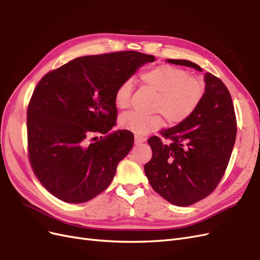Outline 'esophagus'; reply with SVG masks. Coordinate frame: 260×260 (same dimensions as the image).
<instances>
[{
	"mask_svg": "<svg viewBox=\"0 0 260 260\" xmlns=\"http://www.w3.org/2000/svg\"><path fill=\"white\" fill-rule=\"evenodd\" d=\"M145 142V138L143 137H140V136H136L135 137V143L138 145V144H141V143H144Z\"/></svg>",
	"mask_w": 260,
	"mask_h": 260,
	"instance_id": "obj_1",
	"label": "esophagus"
}]
</instances>
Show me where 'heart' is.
I'll return each mask as SVG.
<instances>
[{
	"mask_svg": "<svg viewBox=\"0 0 260 260\" xmlns=\"http://www.w3.org/2000/svg\"><path fill=\"white\" fill-rule=\"evenodd\" d=\"M142 81L158 93L155 109L166 118L170 124L183 122L199 107L204 96V85L190 77L183 69L170 65H159L143 73ZM132 93V81L125 80L118 86L114 102L118 108H127L130 105ZM162 121L158 115L145 116L136 112H129L120 116L119 124L124 130L138 136L160 128Z\"/></svg>",
	"mask_w": 260,
	"mask_h": 260,
	"instance_id": "obj_1",
	"label": "heart"
}]
</instances>
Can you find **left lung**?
<instances>
[{
	"label": "left lung",
	"mask_w": 260,
	"mask_h": 260,
	"mask_svg": "<svg viewBox=\"0 0 260 260\" xmlns=\"http://www.w3.org/2000/svg\"><path fill=\"white\" fill-rule=\"evenodd\" d=\"M167 62L203 72L195 62ZM205 93L196 111L183 122L160 131L169 140L148 139L153 156L144 166L154 191L176 206H190L205 199L221 180L237 138V118L229 90L217 77L204 76Z\"/></svg>",
	"instance_id": "8db88e82"
}]
</instances>
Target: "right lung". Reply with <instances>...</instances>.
Wrapping results in <instances>:
<instances>
[{
  "mask_svg": "<svg viewBox=\"0 0 260 260\" xmlns=\"http://www.w3.org/2000/svg\"><path fill=\"white\" fill-rule=\"evenodd\" d=\"M154 60L136 51L89 55L50 72L38 83L27 111L29 159L55 198L84 203L111 184L117 165L133 146L129 131H112L115 92ZM91 133L107 137L89 145Z\"/></svg>",
  "mask_w": 260,
  "mask_h": 260,
  "instance_id": "add662e5",
  "label": "right lung"
}]
</instances>
